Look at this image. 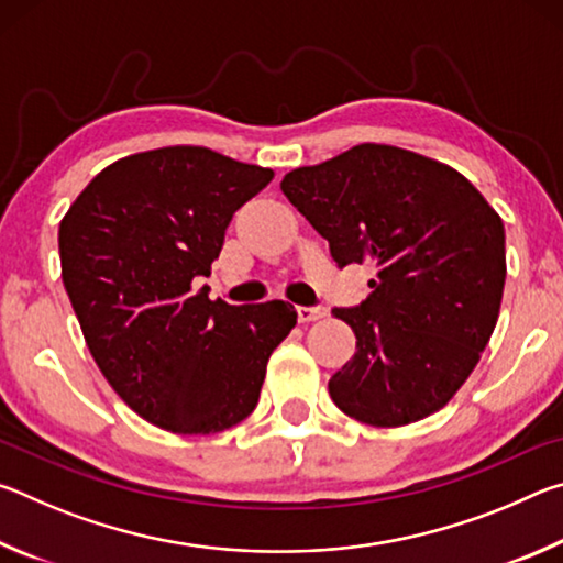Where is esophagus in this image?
Returning <instances> with one entry per match:
<instances>
[{
    "mask_svg": "<svg viewBox=\"0 0 563 563\" xmlns=\"http://www.w3.org/2000/svg\"><path fill=\"white\" fill-rule=\"evenodd\" d=\"M325 308H322V305H316V308H305V305H300L298 308V320L300 322H312V320H320V318H325Z\"/></svg>",
    "mask_w": 563,
    "mask_h": 563,
    "instance_id": "34e87169",
    "label": "esophagus"
}]
</instances>
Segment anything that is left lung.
<instances>
[{
  "label": "left lung",
  "mask_w": 563,
  "mask_h": 563,
  "mask_svg": "<svg viewBox=\"0 0 563 563\" xmlns=\"http://www.w3.org/2000/svg\"><path fill=\"white\" fill-rule=\"evenodd\" d=\"M283 194L330 243L338 268L373 263V292L335 308L357 350L330 377L332 402L373 427L442 409L497 325L504 223L460 170L385 144L295 168Z\"/></svg>",
  "instance_id": "8db88e82"
}]
</instances>
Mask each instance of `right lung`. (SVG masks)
<instances>
[{"label": "right lung", "instance_id": "add662e5", "mask_svg": "<svg viewBox=\"0 0 563 563\" xmlns=\"http://www.w3.org/2000/svg\"><path fill=\"white\" fill-rule=\"evenodd\" d=\"M273 180L203 146L119 158L59 223L62 280L103 377L133 412L176 434H216L258 405L290 302L228 305L211 275L225 228Z\"/></svg>", "mask_w": 563, "mask_h": 563}]
</instances>
